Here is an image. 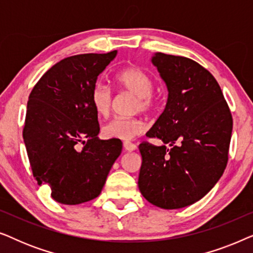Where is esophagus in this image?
<instances>
[{
  "mask_svg": "<svg viewBox=\"0 0 253 253\" xmlns=\"http://www.w3.org/2000/svg\"><path fill=\"white\" fill-rule=\"evenodd\" d=\"M123 146H124V148H126V151H127V152H133V151H136V148H137L136 145L132 143H129V141H126V143L123 144Z\"/></svg>",
  "mask_w": 253,
  "mask_h": 253,
  "instance_id": "1",
  "label": "esophagus"
}]
</instances>
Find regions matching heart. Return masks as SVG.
I'll list each match as a JSON object with an SVG mask.
<instances>
[{"instance_id":"heart-1","label":"heart","mask_w":253,"mask_h":253,"mask_svg":"<svg viewBox=\"0 0 253 253\" xmlns=\"http://www.w3.org/2000/svg\"><path fill=\"white\" fill-rule=\"evenodd\" d=\"M116 84L121 88L137 99L134 103L136 112H150L153 108V81L146 72L136 67L121 70L115 77ZM91 103L96 115L107 117L113 103V94L103 84H95L91 92ZM145 124L139 119H114L105 124L102 134L107 139L132 140L144 132Z\"/></svg>"}]
</instances>
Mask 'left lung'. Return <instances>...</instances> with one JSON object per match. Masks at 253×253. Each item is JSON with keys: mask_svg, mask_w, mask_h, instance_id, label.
I'll return each mask as SVG.
<instances>
[{"mask_svg": "<svg viewBox=\"0 0 253 253\" xmlns=\"http://www.w3.org/2000/svg\"><path fill=\"white\" fill-rule=\"evenodd\" d=\"M151 62L168 99L146 136L170 148L139 145L138 188L153 205L177 210L202 199L222 176L233 119L215 78L197 62L164 53H155Z\"/></svg>", "mask_w": 253, "mask_h": 253, "instance_id": "1", "label": "left lung"}]
</instances>
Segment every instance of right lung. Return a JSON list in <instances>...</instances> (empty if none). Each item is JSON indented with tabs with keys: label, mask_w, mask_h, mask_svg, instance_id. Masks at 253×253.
Wrapping results in <instances>:
<instances>
[{
	"label": "right lung",
	"mask_w": 253,
	"mask_h": 253,
	"mask_svg": "<svg viewBox=\"0 0 253 253\" xmlns=\"http://www.w3.org/2000/svg\"><path fill=\"white\" fill-rule=\"evenodd\" d=\"M81 54L53 65L29 96L23 131L38 184L50 188L51 198L64 205L89 202L101 193L122 141L98 137V115L91 92L98 76L116 57Z\"/></svg>",
	"instance_id": "right-lung-1"
}]
</instances>
